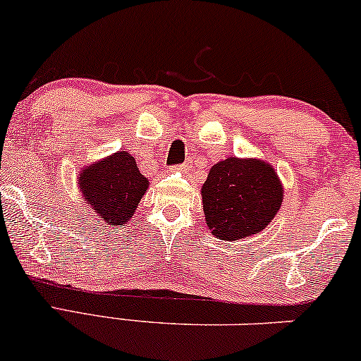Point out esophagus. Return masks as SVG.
Masks as SVG:
<instances>
[{"label":"esophagus","mask_w":361,"mask_h":361,"mask_svg":"<svg viewBox=\"0 0 361 361\" xmlns=\"http://www.w3.org/2000/svg\"><path fill=\"white\" fill-rule=\"evenodd\" d=\"M187 164H180V166H174V171H185Z\"/></svg>","instance_id":"1"}]
</instances>
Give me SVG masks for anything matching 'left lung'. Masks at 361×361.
<instances>
[{
  "instance_id": "8db88e82",
  "label": "left lung",
  "mask_w": 361,
  "mask_h": 361,
  "mask_svg": "<svg viewBox=\"0 0 361 361\" xmlns=\"http://www.w3.org/2000/svg\"><path fill=\"white\" fill-rule=\"evenodd\" d=\"M283 192L274 167L257 159H226L202 185L207 226L221 240L262 232L279 212Z\"/></svg>"
}]
</instances>
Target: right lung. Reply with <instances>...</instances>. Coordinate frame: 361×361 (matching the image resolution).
Instances as JSON below:
<instances>
[{
  "label": "right lung",
  "mask_w": 361,
  "mask_h": 361,
  "mask_svg": "<svg viewBox=\"0 0 361 361\" xmlns=\"http://www.w3.org/2000/svg\"><path fill=\"white\" fill-rule=\"evenodd\" d=\"M147 184L134 157L126 151L92 164L79 177L84 199L112 227L123 226L133 217Z\"/></svg>",
  "instance_id": "1"
}]
</instances>
